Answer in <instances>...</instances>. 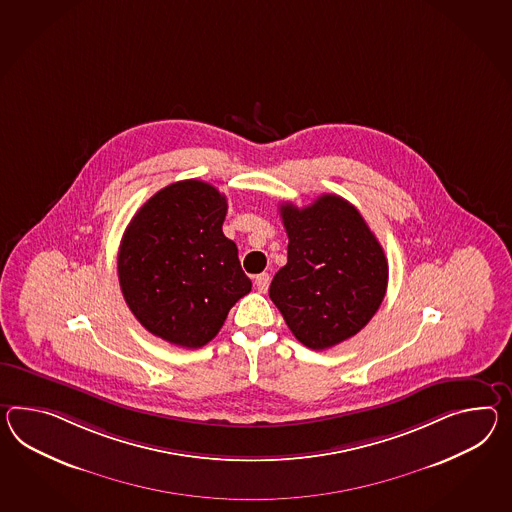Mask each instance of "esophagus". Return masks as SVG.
Segmentation results:
<instances>
[{"label":"esophagus","mask_w":512,"mask_h":512,"mask_svg":"<svg viewBox=\"0 0 512 512\" xmlns=\"http://www.w3.org/2000/svg\"><path fill=\"white\" fill-rule=\"evenodd\" d=\"M255 287H257V290H259V292H262V294H264V292L268 290V287H270V275H257V277H255Z\"/></svg>","instance_id":"obj_1"}]
</instances>
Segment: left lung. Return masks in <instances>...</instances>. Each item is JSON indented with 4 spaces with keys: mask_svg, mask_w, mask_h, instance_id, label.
<instances>
[{
    "mask_svg": "<svg viewBox=\"0 0 512 512\" xmlns=\"http://www.w3.org/2000/svg\"><path fill=\"white\" fill-rule=\"evenodd\" d=\"M279 212L288 257L270 298L303 346L333 348L357 335L385 298V251L361 212L337 194L303 209L283 203Z\"/></svg>",
    "mask_w": 512,
    "mask_h": 512,
    "instance_id": "left-lung-1",
    "label": "left lung"
}]
</instances>
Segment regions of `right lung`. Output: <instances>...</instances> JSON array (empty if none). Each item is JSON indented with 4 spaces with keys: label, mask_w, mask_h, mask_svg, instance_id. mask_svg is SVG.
<instances>
[{
    "label": "right lung",
    "mask_w": 512,
    "mask_h": 512,
    "mask_svg": "<svg viewBox=\"0 0 512 512\" xmlns=\"http://www.w3.org/2000/svg\"><path fill=\"white\" fill-rule=\"evenodd\" d=\"M227 200L198 179L177 181L146 201L118 251L125 303L151 335L196 349L250 294L237 244L222 231Z\"/></svg>",
    "instance_id": "add662e5"
}]
</instances>
